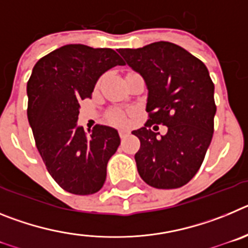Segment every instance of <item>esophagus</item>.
<instances>
[{
    "label": "esophagus",
    "mask_w": 248,
    "mask_h": 248,
    "mask_svg": "<svg viewBox=\"0 0 248 248\" xmlns=\"http://www.w3.org/2000/svg\"><path fill=\"white\" fill-rule=\"evenodd\" d=\"M119 135H120V138H126L129 135V130H126V129H120L119 130Z\"/></svg>",
    "instance_id": "obj_1"
}]
</instances>
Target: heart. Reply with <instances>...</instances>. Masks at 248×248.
Returning <instances> with one entry per match:
<instances>
[{
    "label": "heart",
    "instance_id": "heart-1",
    "mask_svg": "<svg viewBox=\"0 0 248 248\" xmlns=\"http://www.w3.org/2000/svg\"><path fill=\"white\" fill-rule=\"evenodd\" d=\"M108 120L111 124H115V125H124V124H126V118L122 111H111L109 114Z\"/></svg>",
    "mask_w": 248,
    "mask_h": 248
}]
</instances>
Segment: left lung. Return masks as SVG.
Masks as SVG:
<instances>
[{"mask_svg": "<svg viewBox=\"0 0 248 248\" xmlns=\"http://www.w3.org/2000/svg\"><path fill=\"white\" fill-rule=\"evenodd\" d=\"M119 53L149 91L148 122L131 131L140 140L138 172L156 189L181 187L199 171L214 134L216 104L209 71L183 47L164 41ZM153 124L168 126V133L157 137Z\"/></svg>", "mask_w": 248, "mask_h": 248, "instance_id": "8db88e82", "label": "left lung"}]
</instances>
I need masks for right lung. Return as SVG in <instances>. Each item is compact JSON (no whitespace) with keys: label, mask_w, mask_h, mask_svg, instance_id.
<instances>
[{"label":"right lung","mask_w":248,"mask_h":248,"mask_svg":"<svg viewBox=\"0 0 248 248\" xmlns=\"http://www.w3.org/2000/svg\"><path fill=\"white\" fill-rule=\"evenodd\" d=\"M111 48L67 45L39 59L27 83V117L48 172L74 195L99 191L107 164L120 145L114 128L77 125L79 102L92 97L103 73L124 65Z\"/></svg>","instance_id":"right-lung-1"}]
</instances>
